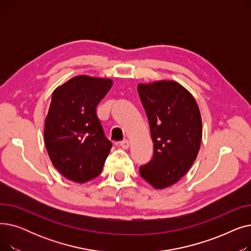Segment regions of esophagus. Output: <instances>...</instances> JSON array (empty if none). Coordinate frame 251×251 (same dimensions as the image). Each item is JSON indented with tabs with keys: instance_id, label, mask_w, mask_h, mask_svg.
<instances>
[{
	"instance_id": "esophagus-1",
	"label": "esophagus",
	"mask_w": 251,
	"mask_h": 251,
	"mask_svg": "<svg viewBox=\"0 0 251 251\" xmlns=\"http://www.w3.org/2000/svg\"><path fill=\"white\" fill-rule=\"evenodd\" d=\"M120 146L122 147L123 150H127V149L129 148V141H128L127 139H125V140H123V141L120 142Z\"/></svg>"
}]
</instances>
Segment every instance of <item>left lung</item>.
I'll list each match as a JSON object with an SVG mask.
<instances>
[{
  "label": "left lung",
  "mask_w": 251,
  "mask_h": 251,
  "mask_svg": "<svg viewBox=\"0 0 251 251\" xmlns=\"http://www.w3.org/2000/svg\"><path fill=\"white\" fill-rule=\"evenodd\" d=\"M137 90L153 143L152 159L139 173L153 188L164 189L188 172L200 151V108L190 92L174 80L139 83Z\"/></svg>",
  "instance_id": "8db88e82"
}]
</instances>
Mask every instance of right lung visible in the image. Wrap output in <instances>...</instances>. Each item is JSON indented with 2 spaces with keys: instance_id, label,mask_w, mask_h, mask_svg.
<instances>
[{
  "instance_id": "obj_1",
  "label": "right lung",
  "mask_w": 251,
  "mask_h": 251,
  "mask_svg": "<svg viewBox=\"0 0 251 251\" xmlns=\"http://www.w3.org/2000/svg\"><path fill=\"white\" fill-rule=\"evenodd\" d=\"M113 85L110 78L78 75L51 95L45 143L54 167L65 177L85 183L98 177L112 149L97 107Z\"/></svg>"
}]
</instances>
